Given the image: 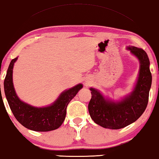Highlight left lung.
Listing matches in <instances>:
<instances>
[{"label": "left lung", "mask_w": 159, "mask_h": 159, "mask_svg": "<svg viewBox=\"0 0 159 159\" xmlns=\"http://www.w3.org/2000/svg\"><path fill=\"white\" fill-rule=\"evenodd\" d=\"M139 61V71L133 91L120 100L105 97L99 90L90 88L92 98L88 109L96 124L108 129H120L136 121L146 109L152 84L150 60L142 48L128 46Z\"/></svg>", "instance_id": "8db88e82"}]
</instances>
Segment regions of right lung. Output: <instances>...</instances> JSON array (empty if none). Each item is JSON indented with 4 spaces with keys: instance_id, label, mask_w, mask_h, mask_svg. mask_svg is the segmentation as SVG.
Instances as JSON below:
<instances>
[{
    "instance_id": "add662e5",
    "label": "right lung",
    "mask_w": 159,
    "mask_h": 159,
    "mask_svg": "<svg viewBox=\"0 0 159 159\" xmlns=\"http://www.w3.org/2000/svg\"><path fill=\"white\" fill-rule=\"evenodd\" d=\"M17 60V57L10 62L3 84L6 98L14 116L22 125L34 131L45 132L57 129L65 119L68 103L82 89L83 85L79 84L61 92L51 105L35 107L22 101L16 94L12 74Z\"/></svg>"
}]
</instances>
